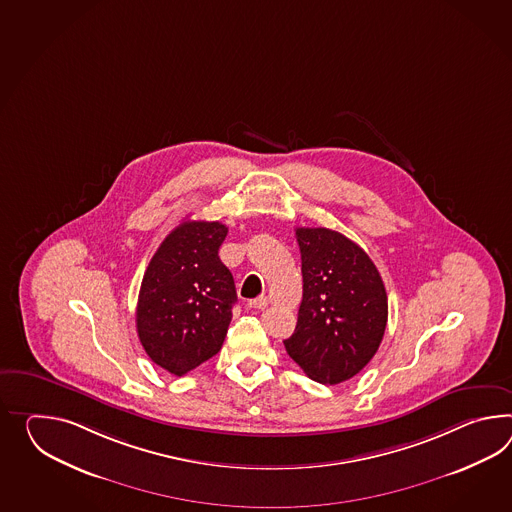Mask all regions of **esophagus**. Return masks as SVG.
Wrapping results in <instances>:
<instances>
[{"mask_svg": "<svg viewBox=\"0 0 512 512\" xmlns=\"http://www.w3.org/2000/svg\"><path fill=\"white\" fill-rule=\"evenodd\" d=\"M251 309H266L268 307V298L266 296H259L257 300H251L250 303Z\"/></svg>", "mask_w": 512, "mask_h": 512, "instance_id": "1", "label": "esophagus"}]
</instances>
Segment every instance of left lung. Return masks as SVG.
Listing matches in <instances>:
<instances>
[{"label":"left lung","mask_w":512,"mask_h":512,"mask_svg":"<svg viewBox=\"0 0 512 512\" xmlns=\"http://www.w3.org/2000/svg\"><path fill=\"white\" fill-rule=\"evenodd\" d=\"M303 300L292 337V361L324 385L359 374L385 335L387 290L368 253L325 227H298Z\"/></svg>","instance_id":"left-lung-1"}]
</instances>
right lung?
Masks as SVG:
<instances>
[{
    "label": "right lung",
    "mask_w": 512,
    "mask_h": 512,
    "mask_svg": "<svg viewBox=\"0 0 512 512\" xmlns=\"http://www.w3.org/2000/svg\"><path fill=\"white\" fill-rule=\"evenodd\" d=\"M220 222L185 220L164 238L140 285L137 331L148 357L185 375L224 344L237 301L235 281L218 257Z\"/></svg>",
    "instance_id": "obj_1"
}]
</instances>
